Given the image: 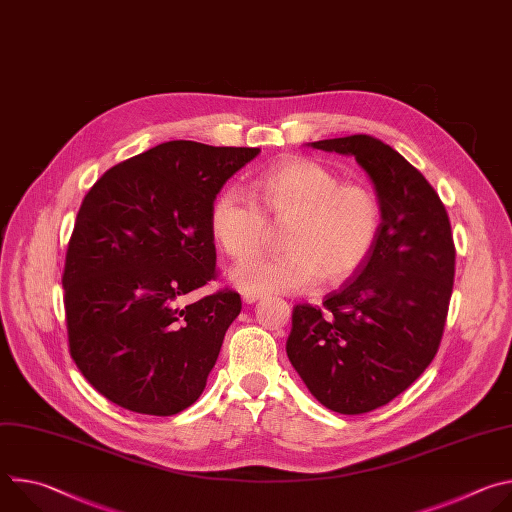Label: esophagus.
Returning <instances> with one entry per match:
<instances>
[{
  "instance_id": "34e87169",
  "label": "esophagus",
  "mask_w": 512,
  "mask_h": 512,
  "mask_svg": "<svg viewBox=\"0 0 512 512\" xmlns=\"http://www.w3.org/2000/svg\"><path fill=\"white\" fill-rule=\"evenodd\" d=\"M261 296H257V294H243V302L245 304H253V302H257Z\"/></svg>"
}]
</instances>
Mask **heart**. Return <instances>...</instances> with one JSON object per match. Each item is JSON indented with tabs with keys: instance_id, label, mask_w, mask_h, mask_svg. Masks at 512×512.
<instances>
[{
	"instance_id": "obj_1",
	"label": "heart",
	"mask_w": 512,
	"mask_h": 512,
	"mask_svg": "<svg viewBox=\"0 0 512 512\" xmlns=\"http://www.w3.org/2000/svg\"><path fill=\"white\" fill-rule=\"evenodd\" d=\"M261 207L237 188L210 206V231L237 259L263 251L275 227L289 225L281 257H257L233 269L245 294H296L352 277L373 255L385 212L379 194L364 182H342L330 166L312 158H287L255 180Z\"/></svg>"
}]
</instances>
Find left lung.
<instances>
[{"label":"left lung","mask_w":512,"mask_h":512,"mask_svg":"<svg viewBox=\"0 0 512 512\" xmlns=\"http://www.w3.org/2000/svg\"><path fill=\"white\" fill-rule=\"evenodd\" d=\"M312 148L354 156L375 182L385 221L369 261L322 306H294L285 350L324 407L360 415L401 395L437 354L456 245L442 198L391 145L358 133Z\"/></svg>","instance_id":"8db88e82"}]
</instances>
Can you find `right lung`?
Wrapping results in <instances>:
<instances>
[{
  "mask_svg": "<svg viewBox=\"0 0 512 512\" xmlns=\"http://www.w3.org/2000/svg\"><path fill=\"white\" fill-rule=\"evenodd\" d=\"M259 148L168 141L107 170L72 229L62 287L68 350L115 405L176 415L204 391L241 296L218 277L210 206Z\"/></svg>",
  "mask_w": 512,
  "mask_h": 512,
  "instance_id": "1",
  "label": "right lung"
}]
</instances>
